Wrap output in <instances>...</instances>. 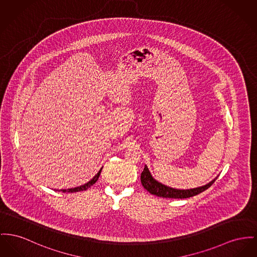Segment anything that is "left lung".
<instances>
[{
  "instance_id": "1",
  "label": "left lung",
  "mask_w": 257,
  "mask_h": 257,
  "mask_svg": "<svg viewBox=\"0 0 257 257\" xmlns=\"http://www.w3.org/2000/svg\"><path fill=\"white\" fill-rule=\"evenodd\" d=\"M216 178H214L209 183L205 184L204 186H201V187L180 190V189L171 188V187L166 186V185L160 183L159 181H157L151 175L147 166H145L144 170L141 173V176H140L142 186L146 189L149 193L156 195L158 197L171 198V199H186V198L196 196V195L204 192L206 189L209 188L214 183Z\"/></svg>"
}]
</instances>
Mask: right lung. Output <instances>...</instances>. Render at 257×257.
<instances>
[{
  "instance_id": "1",
  "label": "right lung",
  "mask_w": 257,
  "mask_h": 257,
  "mask_svg": "<svg viewBox=\"0 0 257 257\" xmlns=\"http://www.w3.org/2000/svg\"><path fill=\"white\" fill-rule=\"evenodd\" d=\"M101 170L102 169H100V171H98L95 175H94V177L91 179V180H89L87 183L86 184H84V185H82V186H79V187H76V188H71V189H62V190H60V191H62L63 193H65V192H68V193H74V192H79V191H84V190H86L87 188H89L91 185H93L96 181H97V179L99 178V175H100V172H101Z\"/></svg>"
}]
</instances>
